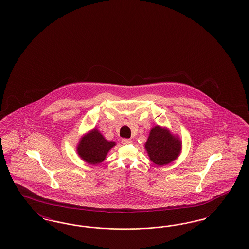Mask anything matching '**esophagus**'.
Instances as JSON below:
<instances>
[{
	"mask_svg": "<svg viewBox=\"0 0 249 249\" xmlns=\"http://www.w3.org/2000/svg\"><path fill=\"white\" fill-rule=\"evenodd\" d=\"M121 142H122L123 144H130V143L132 142V141H131L130 139H127V138H123V139H122V141H121Z\"/></svg>",
	"mask_w": 249,
	"mask_h": 249,
	"instance_id": "1",
	"label": "esophagus"
}]
</instances>
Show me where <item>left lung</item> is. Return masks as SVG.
I'll return each mask as SVG.
<instances>
[{"instance_id": "1", "label": "left lung", "mask_w": 249, "mask_h": 249, "mask_svg": "<svg viewBox=\"0 0 249 249\" xmlns=\"http://www.w3.org/2000/svg\"><path fill=\"white\" fill-rule=\"evenodd\" d=\"M144 147L151 161L159 166L166 165L178 158L182 142L166 128L156 126L149 132Z\"/></svg>"}]
</instances>
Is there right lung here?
Masks as SVG:
<instances>
[{"label": "right lung", "instance_id": "add662e5", "mask_svg": "<svg viewBox=\"0 0 249 249\" xmlns=\"http://www.w3.org/2000/svg\"><path fill=\"white\" fill-rule=\"evenodd\" d=\"M116 145L113 141H107L98 130L85 134L77 145V154L89 164H99L105 160L108 151Z\"/></svg>", "mask_w": 249, "mask_h": 249}]
</instances>
